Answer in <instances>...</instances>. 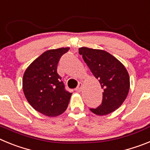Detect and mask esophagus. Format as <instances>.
<instances>
[{"instance_id":"obj_1","label":"esophagus","mask_w":150,"mask_h":150,"mask_svg":"<svg viewBox=\"0 0 150 150\" xmlns=\"http://www.w3.org/2000/svg\"><path fill=\"white\" fill-rule=\"evenodd\" d=\"M82 87H83V84L81 82H80L79 84V85H78V87L76 88V91H78V92H80L81 91V89H82Z\"/></svg>"}]
</instances>
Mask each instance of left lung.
Listing matches in <instances>:
<instances>
[{
    "label": "left lung",
    "instance_id": "left-lung-1",
    "mask_svg": "<svg viewBox=\"0 0 150 150\" xmlns=\"http://www.w3.org/2000/svg\"><path fill=\"white\" fill-rule=\"evenodd\" d=\"M79 54L103 89L102 103L90 109L97 115H105L120 107L130 89V78L125 67L110 53L103 50L80 47Z\"/></svg>",
    "mask_w": 150,
    "mask_h": 150
}]
</instances>
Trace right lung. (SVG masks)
Returning <instances> with one entry per match:
<instances>
[{
    "mask_svg": "<svg viewBox=\"0 0 150 150\" xmlns=\"http://www.w3.org/2000/svg\"><path fill=\"white\" fill-rule=\"evenodd\" d=\"M69 47L49 50L30 64L25 71L23 88L25 97L36 111L53 117L66 110L71 93L65 89L57 73L59 59Z\"/></svg>",
    "mask_w": 150,
    "mask_h": 150,
    "instance_id": "1",
    "label": "right lung"
}]
</instances>
